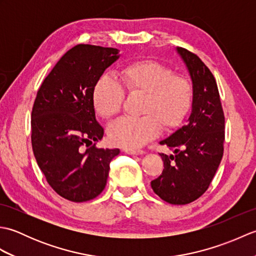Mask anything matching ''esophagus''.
Returning a JSON list of instances; mask_svg holds the SVG:
<instances>
[{"instance_id":"1","label":"esophagus","mask_w":256,"mask_h":256,"mask_svg":"<svg viewBox=\"0 0 256 256\" xmlns=\"http://www.w3.org/2000/svg\"><path fill=\"white\" fill-rule=\"evenodd\" d=\"M125 153H128L130 155H142L144 153V150H125Z\"/></svg>"}]
</instances>
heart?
Listing matches in <instances>:
<instances>
[{"label": "heart", "mask_w": 256, "mask_h": 256, "mask_svg": "<svg viewBox=\"0 0 256 256\" xmlns=\"http://www.w3.org/2000/svg\"><path fill=\"white\" fill-rule=\"evenodd\" d=\"M126 91L142 96L138 118H121L108 131L110 142L120 148L135 150L158 135L160 126L174 131L192 111L194 84L186 76L156 60H138L120 72V84L108 76L96 81L92 90V106L98 116L110 120L121 112Z\"/></svg>", "instance_id": "obj_1"}]
</instances>
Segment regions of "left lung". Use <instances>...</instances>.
<instances>
[{
	"label": "left lung",
	"mask_w": 256,
	"mask_h": 256,
	"mask_svg": "<svg viewBox=\"0 0 256 256\" xmlns=\"http://www.w3.org/2000/svg\"><path fill=\"white\" fill-rule=\"evenodd\" d=\"M192 80L194 98L188 124L162 140L175 155L160 154L162 175L152 180L154 192L172 204H187L209 188L224 156V113L214 74L202 60L178 47Z\"/></svg>",
	"instance_id": "obj_1"
}]
</instances>
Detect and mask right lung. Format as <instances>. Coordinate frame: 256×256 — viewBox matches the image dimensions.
Masks as SVG:
<instances>
[{
    "label": "right lung",
    "instance_id": "add662e5",
    "mask_svg": "<svg viewBox=\"0 0 256 256\" xmlns=\"http://www.w3.org/2000/svg\"><path fill=\"white\" fill-rule=\"evenodd\" d=\"M116 48L79 44L60 58L42 81L32 108V148L47 182L62 198L84 202L106 184L120 150L96 148L103 128L96 122L92 90L118 58Z\"/></svg>",
    "mask_w": 256,
    "mask_h": 256
}]
</instances>
